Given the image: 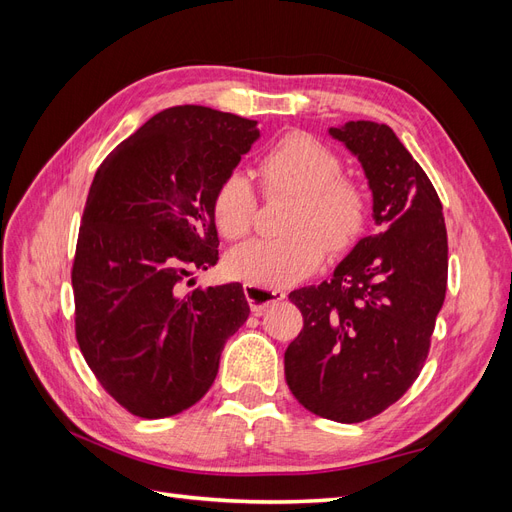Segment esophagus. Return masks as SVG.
Wrapping results in <instances>:
<instances>
[{
  "mask_svg": "<svg viewBox=\"0 0 512 512\" xmlns=\"http://www.w3.org/2000/svg\"><path fill=\"white\" fill-rule=\"evenodd\" d=\"M243 292H245L247 303H250L254 314H262L269 305L280 303V301L286 299L284 290H267V288L252 286V284H245Z\"/></svg>",
  "mask_w": 512,
  "mask_h": 512,
  "instance_id": "34e87169",
  "label": "esophagus"
}]
</instances>
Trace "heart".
Masks as SVG:
<instances>
[{
	"instance_id": "heart-1",
	"label": "heart",
	"mask_w": 512,
	"mask_h": 512,
	"mask_svg": "<svg viewBox=\"0 0 512 512\" xmlns=\"http://www.w3.org/2000/svg\"><path fill=\"white\" fill-rule=\"evenodd\" d=\"M262 188L269 196L290 194L284 239H254L230 252V275L267 290H280L312 275L327 250L342 254L359 241L369 220V194L361 183L342 177V160L305 132L275 141L258 164ZM213 220L220 235L241 239L252 230L256 194L250 179L230 173L213 192Z\"/></svg>"
}]
</instances>
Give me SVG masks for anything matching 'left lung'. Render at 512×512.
I'll list each match as a JSON object with an SVG mask.
<instances>
[{
    "mask_svg": "<svg viewBox=\"0 0 512 512\" xmlns=\"http://www.w3.org/2000/svg\"><path fill=\"white\" fill-rule=\"evenodd\" d=\"M329 134L359 158L380 232L356 243L329 282L288 294L303 329L284 371L303 408L361 423L421 374L446 294L448 243L436 188L389 126L348 121Z\"/></svg>",
    "mask_w": 512,
    "mask_h": 512,
    "instance_id": "1",
    "label": "left lung"
}]
</instances>
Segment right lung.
Wrapping results in <instances>:
<instances>
[{
    "label": "right lung",
    "instance_id": "obj_1",
    "mask_svg": "<svg viewBox=\"0 0 512 512\" xmlns=\"http://www.w3.org/2000/svg\"><path fill=\"white\" fill-rule=\"evenodd\" d=\"M258 136L252 119L173 106L96 170L72 265L76 342L104 391L136 416L194 406L250 316L241 284L188 294L179 284L218 262L213 192Z\"/></svg>",
    "mask_w": 512,
    "mask_h": 512
}]
</instances>
